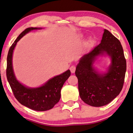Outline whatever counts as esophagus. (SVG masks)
I'll use <instances>...</instances> for the list:
<instances>
[{"instance_id":"esophagus-1","label":"esophagus","mask_w":133,"mask_h":133,"mask_svg":"<svg viewBox=\"0 0 133 133\" xmlns=\"http://www.w3.org/2000/svg\"><path fill=\"white\" fill-rule=\"evenodd\" d=\"M75 69H76V67L75 65H71V66L70 67V72H71V73H74L75 71Z\"/></svg>"}]
</instances>
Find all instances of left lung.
Masks as SVG:
<instances>
[{
  "instance_id": "8db88e82",
  "label": "left lung",
  "mask_w": 133,
  "mask_h": 133,
  "mask_svg": "<svg viewBox=\"0 0 133 133\" xmlns=\"http://www.w3.org/2000/svg\"><path fill=\"white\" fill-rule=\"evenodd\" d=\"M104 53L110 56L111 64L107 73L100 74L94 70L93 63L97 56ZM126 70L127 62L121 43L105 29L100 43L84 55L76 68L81 100L92 107L108 105L121 92Z\"/></svg>"
}]
</instances>
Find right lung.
<instances>
[{"mask_svg": "<svg viewBox=\"0 0 133 133\" xmlns=\"http://www.w3.org/2000/svg\"><path fill=\"white\" fill-rule=\"evenodd\" d=\"M37 29H41V28H26L15 41L8 51L6 72L7 79L13 94L21 105L33 110L44 111L53 108L59 102L61 97V89L64 83L70 77V71L68 70L61 75L54 77L39 88H27L17 80L12 65L13 50L17 42L23 36L29 31Z\"/></svg>", "mask_w": 133, "mask_h": 133, "instance_id": "add662e5", "label": "right lung"}]
</instances>
